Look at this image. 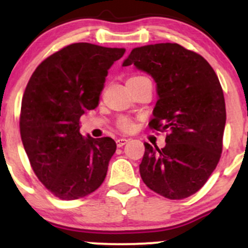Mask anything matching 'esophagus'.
Returning a JSON list of instances; mask_svg holds the SVG:
<instances>
[{"label":"esophagus","instance_id":"1","mask_svg":"<svg viewBox=\"0 0 248 248\" xmlns=\"http://www.w3.org/2000/svg\"><path fill=\"white\" fill-rule=\"evenodd\" d=\"M127 141H128V139H127V138H119L116 140L117 147H122L124 144H126Z\"/></svg>","mask_w":248,"mask_h":248}]
</instances>
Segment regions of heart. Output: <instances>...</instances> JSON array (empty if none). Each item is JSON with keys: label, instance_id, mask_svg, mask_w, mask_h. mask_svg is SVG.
Masks as SVG:
<instances>
[{"label": "heart", "instance_id": "b5f03b06", "mask_svg": "<svg viewBox=\"0 0 248 248\" xmlns=\"http://www.w3.org/2000/svg\"><path fill=\"white\" fill-rule=\"evenodd\" d=\"M139 78H142V77H132V78H129L128 81H131V80L139 79ZM119 127L121 129H124V131H129V129L132 128V124H131V122L127 121V120H121V121L119 122Z\"/></svg>", "mask_w": 248, "mask_h": 248}]
</instances>
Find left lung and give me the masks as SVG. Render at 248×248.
I'll list each match as a JSON object with an SVG mask.
<instances>
[{
  "label": "left lung",
  "mask_w": 248,
  "mask_h": 248,
  "mask_svg": "<svg viewBox=\"0 0 248 248\" xmlns=\"http://www.w3.org/2000/svg\"><path fill=\"white\" fill-rule=\"evenodd\" d=\"M131 64L156 82L149 126L168 133L162 149L144 142L140 176L166 198H187L204 186L221 157L227 117L218 78L204 57L176 43L134 47L122 66Z\"/></svg>",
  "instance_id": "1"
}]
</instances>
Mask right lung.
Wrapping results in <instances>:
<instances>
[{
	"label": "right lung",
	"instance_id": "1",
	"mask_svg": "<svg viewBox=\"0 0 248 248\" xmlns=\"http://www.w3.org/2000/svg\"><path fill=\"white\" fill-rule=\"evenodd\" d=\"M124 47L76 43L36 68L21 102L20 134L32 169L63 201L82 198L106 179L116 142L80 134L79 120L98 107L110 67Z\"/></svg>",
	"mask_w": 248,
	"mask_h": 248
}]
</instances>
